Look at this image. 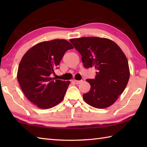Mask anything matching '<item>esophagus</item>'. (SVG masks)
<instances>
[{"mask_svg":"<svg viewBox=\"0 0 147 147\" xmlns=\"http://www.w3.org/2000/svg\"><path fill=\"white\" fill-rule=\"evenodd\" d=\"M73 82H74V83H75L76 84V85H78V84H80V83H82V82H83V81H82V80H80V81H78V80H74L73 81Z\"/></svg>","mask_w":147,"mask_h":147,"instance_id":"obj_1","label":"esophagus"}]
</instances>
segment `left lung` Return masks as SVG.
Returning <instances> with one entry per match:
<instances>
[{"mask_svg":"<svg viewBox=\"0 0 147 147\" xmlns=\"http://www.w3.org/2000/svg\"><path fill=\"white\" fill-rule=\"evenodd\" d=\"M70 42L82 55L86 68L94 67L95 79H87L91 88L83 95L92 107L104 109L117 100L128 83V62L123 51L112 40L95 36L72 38Z\"/></svg>","mask_w":147,"mask_h":147,"instance_id":"8db88e82","label":"left lung"}]
</instances>
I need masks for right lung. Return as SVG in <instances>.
Segmentation results:
<instances>
[{
    "label": "right lung",
    "instance_id": "add662e5",
    "mask_svg": "<svg viewBox=\"0 0 147 147\" xmlns=\"http://www.w3.org/2000/svg\"><path fill=\"white\" fill-rule=\"evenodd\" d=\"M73 48L63 39L42 42L22 57L17 73L18 82L26 97L38 108H52L63 100L70 82L54 80L51 74L65 52Z\"/></svg>",
    "mask_w": 147,
    "mask_h": 147
}]
</instances>
